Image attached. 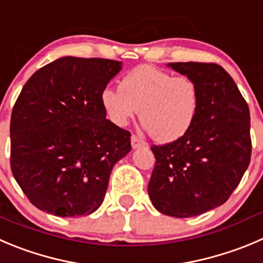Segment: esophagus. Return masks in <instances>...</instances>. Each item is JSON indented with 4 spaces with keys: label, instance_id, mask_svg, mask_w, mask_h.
Listing matches in <instances>:
<instances>
[{
    "label": "esophagus",
    "instance_id": "esophagus-1",
    "mask_svg": "<svg viewBox=\"0 0 263 263\" xmlns=\"http://www.w3.org/2000/svg\"><path fill=\"white\" fill-rule=\"evenodd\" d=\"M132 147L133 148H139V147H148V144L144 141L139 139L137 136H132Z\"/></svg>",
    "mask_w": 263,
    "mask_h": 263
}]
</instances>
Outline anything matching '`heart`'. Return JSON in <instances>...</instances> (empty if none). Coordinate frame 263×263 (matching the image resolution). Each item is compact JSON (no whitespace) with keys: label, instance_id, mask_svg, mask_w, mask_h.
Here are the masks:
<instances>
[{"label":"heart","instance_id":"1","mask_svg":"<svg viewBox=\"0 0 263 263\" xmlns=\"http://www.w3.org/2000/svg\"><path fill=\"white\" fill-rule=\"evenodd\" d=\"M101 103L109 121L125 126L139 109V119L157 142H173L187 133L199 108L196 84L151 66L127 72L120 89L106 87Z\"/></svg>","mask_w":263,"mask_h":263}]
</instances>
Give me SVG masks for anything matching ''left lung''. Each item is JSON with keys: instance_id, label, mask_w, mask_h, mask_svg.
I'll list each match as a JSON object with an SVG mask.
<instances>
[{"instance_id": "left-lung-1", "label": "left lung", "mask_w": 263, "mask_h": 263, "mask_svg": "<svg viewBox=\"0 0 263 263\" xmlns=\"http://www.w3.org/2000/svg\"><path fill=\"white\" fill-rule=\"evenodd\" d=\"M196 84L199 108L184 136L152 146L148 183L155 208L177 218L199 216L227 201L248 169L251 116L232 77L214 63H169Z\"/></svg>"}]
</instances>
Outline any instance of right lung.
<instances>
[{
  "label": "right lung",
  "instance_id": "right-lung-1",
  "mask_svg": "<svg viewBox=\"0 0 263 263\" xmlns=\"http://www.w3.org/2000/svg\"><path fill=\"white\" fill-rule=\"evenodd\" d=\"M111 59L63 57L34 72L12 108V176L40 211L89 216L103 202L130 133L106 119L101 94L121 71Z\"/></svg>",
  "mask_w": 263,
  "mask_h": 263
}]
</instances>
